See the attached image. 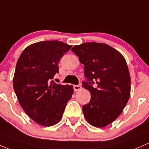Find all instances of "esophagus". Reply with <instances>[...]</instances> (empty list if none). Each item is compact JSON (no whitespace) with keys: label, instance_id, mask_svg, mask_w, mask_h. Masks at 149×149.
<instances>
[{"label":"esophagus","instance_id":"obj_1","mask_svg":"<svg viewBox=\"0 0 149 149\" xmlns=\"http://www.w3.org/2000/svg\"><path fill=\"white\" fill-rule=\"evenodd\" d=\"M81 85H79V84H78V85H74V86H73V88H74V91H79V89H81Z\"/></svg>","mask_w":149,"mask_h":149}]
</instances>
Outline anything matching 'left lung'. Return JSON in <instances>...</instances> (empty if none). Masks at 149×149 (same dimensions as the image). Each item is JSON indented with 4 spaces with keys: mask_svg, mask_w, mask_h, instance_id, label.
I'll list each match as a JSON object with an SVG mask.
<instances>
[{
    "mask_svg": "<svg viewBox=\"0 0 149 149\" xmlns=\"http://www.w3.org/2000/svg\"><path fill=\"white\" fill-rule=\"evenodd\" d=\"M71 50L84 65L86 79L82 86L91 93L90 102L82 106L84 115L90 125L104 127L121 114L130 98L131 79L126 61L106 43H84Z\"/></svg>",
    "mask_w": 149,
    "mask_h": 149,
    "instance_id": "1",
    "label": "left lung"
}]
</instances>
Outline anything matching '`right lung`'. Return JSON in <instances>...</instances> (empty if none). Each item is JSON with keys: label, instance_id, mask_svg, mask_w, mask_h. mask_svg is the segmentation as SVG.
<instances>
[{"label": "right lung", "instance_id": "obj_1", "mask_svg": "<svg viewBox=\"0 0 149 149\" xmlns=\"http://www.w3.org/2000/svg\"><path fill=\"white\" fill-rule=\"evenodd\" d=\"M71 47L57 40L40 41L27 46L18 59L13 88L22 109L38 125L57 124L71 98L72 85L51 81L59 73L58 63Z\"/></svg>", "mask_w": 149, "mask_h": 149}]
</instances>
